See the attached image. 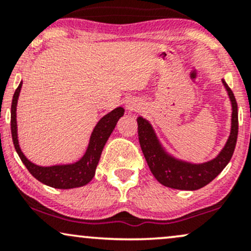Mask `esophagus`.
Masks as SVG:
<instances>
[{"label": "esophagus", "mask_w": 251, "mask_h": 251, "mask_svg": "<svg viewBox=\"0 0 251 251\" xmlns=\"http://www.w3.org/2000/svg\"><path fill=\"white\" fill-rule=\"evenodd\" d=\"M138 107H139V103H137V102H128L127 103V108L129 109V111H134V109H137Z\"/></svg>", "instance_id": "34e87169"}]
</instances>
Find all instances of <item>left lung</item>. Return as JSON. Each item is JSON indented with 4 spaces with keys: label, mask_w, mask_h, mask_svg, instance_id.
Listing matches in <instances>:
<instances>
[{
    "label": "left lung",
    "mask_w": 251,
    "mask_h": 251,
    "mask_svg": "<svg viewBox=\"0 0 251 251\" xmlns=\"http://www.w3.org/2000/svg\"><path fill=\"white\" fill-rule=\"evenodd\" d=\"M222 82L231 101V131L222 151L209 162L192 164L172 157L159 143L151 124L142 117L137 119L138 138L144 157L152 175L164 186L177 190H198L214 180L231 159L238 134L237 102L226 82L224 80Z\"/></svg>",
    "instance_id": "1"
}]
</instances>
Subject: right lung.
<instances>
[{"instance_id": "add662e5", "label": "right lung", "mask_w": 251, "mask_h": 251, "mask_svg": "<svg viewBox=\"0 0 251 251\" xmlns=\"http://www.w3.org/2000/svg\"><path fill=\"white\" fill-rule=\"evenodd\" d=\"M21 87L22 82L16 88L13 97V101H11L10 128L14 146H15L17 154L21 158L22 163L25 164V166L33 177H35L37 180L46 184V185L51 186V188L73 189L80 188V186L88 184L92 180V178L94 177V175H96V169L98 163H99L103 146H105L109 135L113 132L114 127H116L119 118L124 116V108L117 107L99 120V123L97 124L93 132H92L88 148L86 150L85 154L82 155L81 159L73 164H66V165L39 166L31 163L30 160H28L25 157L21 149H20L19 139H17L16 105Z\"/></svg>"}]
</instances>
